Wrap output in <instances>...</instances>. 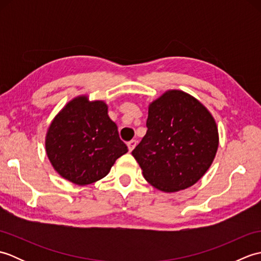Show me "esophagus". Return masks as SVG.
<instances>
[{
    "instance_id": "esophagus-1",
    "label": "esophagus",
    "mask_w": 261,
    "mask_h": 261,
    "mask_svg": "<svg viewBox=\"0 0 261 261\" xmlns=\"http://www.w3.org/2000/svg\"><path fill=\"white\" fill-rule=\"evenodd\" d=\"M137 140L136 139H132L129 142H127V148H129V151H132L135 149V147L137 146Z\"/></svg>"
}]
</instances>
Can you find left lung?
<instances>
[{
  "label": "left lung",
  "instance_id": "1",
  "mask_svg": "<svg viewBox=\"0 0 261 261\" xmlns=\"http://www.w3.org/2000/svg\"><path fill=\"white\" fill-rule=\"evenodd\" d=\"M147 134L132 156L159 191L178 192L206 173L219 146L213 116L196 98L168 91L149 105Z\"/></svg>",
  "mask_w": 261,
  "mask_h": 261
}]
</instances>
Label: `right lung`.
<instances>
[{
  "mask_svg": "<svg viewBox=\"0 0 261 261\" xmlns=\"http://www.w3.org/2000/svg\"><path fill=\"white\" fill-rule=\"evenodd\" d=\"M46 151L60 176L83 186L107 176L115 160L127 152V147L109 118L107 104L80 96L51 122Z\"/></svg>",
  "mask_w": 261,
  "mask_h": 261,
  "instance_id": "add662e5",
  "label": "right lung"
}]
</instances>
